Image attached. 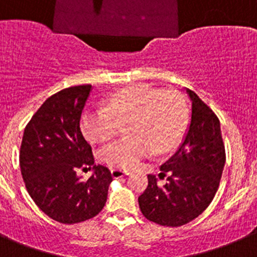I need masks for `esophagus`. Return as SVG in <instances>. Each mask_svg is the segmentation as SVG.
Instances as JSON below:
<instances>
[{"mask_svg":"<svg viewBox=\"0 0 257 257\" xmlns=\"http://www.w3.org/2000/svg\"><path fill=\"white\" fill-rule=\"evenodd\" d=\"M130 173L127 171H122V169L114 168L111 169V176H113L114 179H120V177H124V176H128Z\"/></svg>","mask_w":257,"mask_h":257,"instance_id":"obj_1","label":"esophagus"}]
</instances>
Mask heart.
Instances as JSON below:
<instances>
[{"instance_id": "b5f03b06", "label": "heart", "mask_w": 257, "mask_h": 257, "mask_svg": "<svg viewBox=\"0 0 257 257\" xmlns=\"http://www.w3.org/2000/svg\"><path fill=\"white\" fill-rule=\"evenodd\" d=\"M189 107L177 90H162L146 84L124 88L107 101L103 109L84 113L81 128L92 143L113 139L120 126L128 138L103 147L99 160L113 168H133L143 158L168 154L184 138Z\"/></svg>"}]
</instances>
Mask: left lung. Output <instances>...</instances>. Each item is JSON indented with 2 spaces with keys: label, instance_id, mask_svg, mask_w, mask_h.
<instances>
[{
  "label": "left lung",
  "instance_id": "obj_1",
  "mask_svg": "<svg viewBox=\"0 0 257 257\" xmlns=\"http://www.w3.org/2000/svg\"><path fill=\"white\" fill-rule=\"evenodd\" d=\"M192 101V118L185 139L160 167V185L148 175V186L139 196L144 217L167 227H179L202 214L219 186L226 152L218 116L194 92L186 89Z\"/></svg>",
  "mask_w": 257,
  "mask_h": 257
}]
</instances>
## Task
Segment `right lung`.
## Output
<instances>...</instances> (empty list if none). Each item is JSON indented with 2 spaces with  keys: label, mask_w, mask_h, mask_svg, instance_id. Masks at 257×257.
Returning <instances> with one entry per match:
<instances>
[{
  "label": "right lung",
  "mask_w": 257,
  "mask_h": 257,
  "mask_svg": "<svg viewBox=\"0 0 257 257\" xmlns=\"http://www.w3.org/2000/svg\"><path fill=\"white\" fill-rule=\"evenodd\" d=\"M92 85L65 88L48 97L23 133L19 165L26 189L44 214L73 224L103 209L113 181L103 165H95L90 144L82 137L80 119ZM93 167L88 180L78 169Z\"/></svg>",
  "instance_id": "obj_1"
}]
</instances>
